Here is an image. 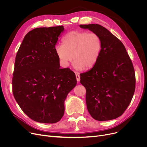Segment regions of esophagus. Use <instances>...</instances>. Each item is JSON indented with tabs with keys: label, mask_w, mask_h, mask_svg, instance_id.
<instances>
[{
	"label": "esophagus",
	"mask_w": 147,
	"mask_h": 147,
	"mask_svg": "<svg viewBox=\"0 0 147 147\" xmlns=\"http://www.w3.org/2000/svg\"><path fill=\"white\" fill-rule=\"evenodd\" d=\"M76 80L78 82H80V76L79 75V73H76Z\"/></svg>",
	"instance_id": "1"
}]
</instances>
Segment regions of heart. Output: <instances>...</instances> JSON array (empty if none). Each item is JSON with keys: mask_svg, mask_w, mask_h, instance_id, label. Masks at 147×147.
I'll return each instance as SVG.
<instances>
[{"mask_svg": "<svg viewBox=\"0 0 147 147\" xmlns=\"http://www.w3.org/2000/svg\"><path fill=\"white\" fill-rule=\"evenodd\" d=\"M63 45L55 46V52L61 65L69 67L73 58L75 69L82 71L93 68L98 63L102 49V40L95 33L72 31L62 39Z\"/></svg>", "mask_w": 147, "mask_h": 147, "instance_id": "heart-1", "label": "heart"}]
</instances>
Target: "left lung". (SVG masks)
<instances>
[{
  "label": "left lung",
  "instance_id": "8db88e82",
  "mask_svg": "<svg viewBox=\"0 0 147 147\" xmlns=\"http://www.w3.org/2000/svg\"><path fill=\"white\" fill-rule=\"evenodd\" d=\"M97 33L102 40L96 64L80 74V83L86 89L88 110L96 120L119 117L130 104L135 89L134 68L122 42L99 24L80 25Z\"/></svg>",
  "mask_w": 147,
  "mask_h": 147
}]
</instances>
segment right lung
<instances>
[{"label": "right lung", "instance_id": "add662e5", "mask_svg": "<svg viewBox=\"0 0 147 147\" xmlns=\"http://www.w3.org/2000/svg\"><path fill=\"white\" fill-rule=\"evenodd\" d=\"M63 26L36 28L23 39L15 61L14 98L34 121L55 123L63 117L67 95L76 85L69 68H60L55 52Z\"/></svg>", "mask_w": 147, "mask_h": 147}]
</instances>
